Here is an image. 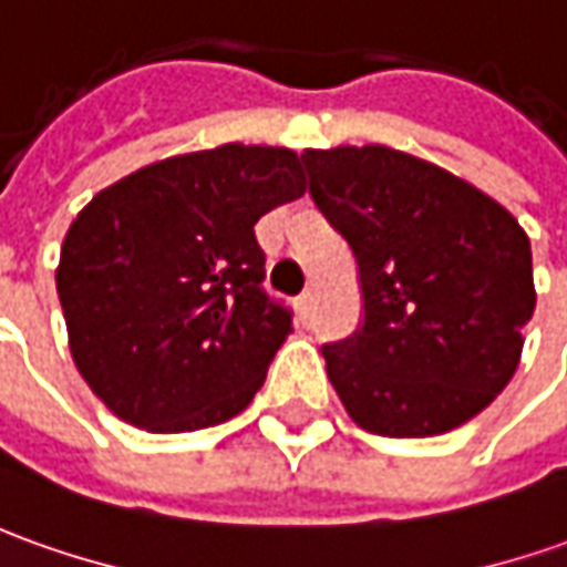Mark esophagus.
<instances>
[{
	"instance_id": "34e87169",
	"label": "esophagus",
	"mask_w": 567,
	"mask_h": 567,
	"mask_svg": "<svg viewBox=\"0 0 567 567\" xmlns=\"http://www.w3.org/2000/svg\"><path fill=\"white\" fill-rule=\"evenodd\" d=\"M310 310H313V291H303V295L298 298L300 319H307V316H310Z\"/></svg>"
}]
</instances>
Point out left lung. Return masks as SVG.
<instances>
[{
    "label": "left lung",
    "mask_w": 567,
    "mask_h": 567,
    "mask_svg": "<svg viewBox=\"0 0 567 567\" xmlns=\"http://www.w3.org/2000/svg\"><path fill=\"white\" fill-rule=\"evenodd\" d=\"M300 161L360 269L363 326L322 348L348 415L381 437L465 425L522 360L537 303L525 229L481 188L388 145Z\"/></svg>",
    "instance_id": "1"
}]
</instances>
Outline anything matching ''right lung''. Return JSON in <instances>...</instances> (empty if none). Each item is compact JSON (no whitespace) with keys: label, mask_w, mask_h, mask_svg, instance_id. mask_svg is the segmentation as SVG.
I'll return each mask as SVG.
<instances>
[{"label":"right lung","mask_w":567,"mask_h":567,"mask_svg":"<svg viewBox=\"0 0 567 567\" xmlns=\"http://www.w3.org/2000/svg\"><path fill=\"white\" fill-rule=\"evenodd\" d=\"M303 188L295 152L229 142L130 173L76 214L58 298L73 363L117 419L179 434L251 403L291 332L254 223Z\"/></svg>","instance_id":"add662e5"}]
</instances>
